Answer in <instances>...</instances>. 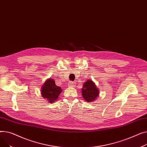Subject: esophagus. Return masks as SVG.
Listing matches in <instances>:
<instances>
[{
    "label": "esophagus",
    "mask_w": 147,
    "mask_h": 147,
    "mask_svg": "<svg viewBox=\"0 0 147 147\" xmlns=\"http://www.w3.org/2000/svg\"><path fill=\"white\" fill-rule=\"evenodd\" d=\"M68 85L69 86V87H74V86H75V82H70L69 83Z\"/></svg>",
    "instance_id": "obj_1"
}]
</instances>
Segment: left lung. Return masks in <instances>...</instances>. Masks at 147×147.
I'll return each instance as SVG.
<instances>
[{
    "instance_id": "8db88e82",
    "label": "left lung",
    "mask_w": 147,
    "mask_h": 147,
    "mask_svg": "<svg viewBox=\"0 0 147 147\" xmlns=\"http://www.w3.org/2000/svg\"><path fill=\"white\" fill-rule=\"evenodd\" d=\"M82 88V96L84 100L89 102H93L99 96V89L92 80H88L83 84Z\"/></svg>"
}]
</instances>
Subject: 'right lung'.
I'll list each match as a JSON object with an SVG mask.
<instances>
[{
  "mask_svg": "<svg viewBox=\"0 0 147 147\" xmlns=\"http://www.w3.org/2000/svg\"><path fill=\"white\" fill-rule=\"evenodd\" d=\"M40 91L42 97L46 99L50 103H53L56 101L62 92L61 87L57 86L55 80L51 78L43 83Z\"/></svg>",
  "mask_w": 147,
  "mask_h": 147,
  "instance_id": "obj_1",
  "label": "right lung"
}]
</instances>
